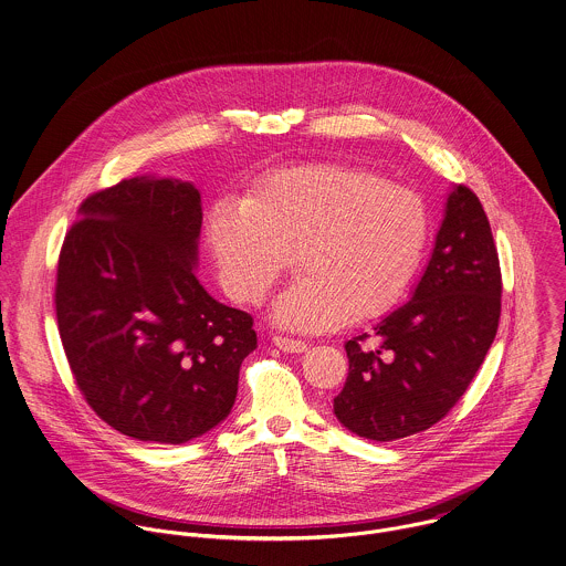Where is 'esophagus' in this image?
Masks as SVG:
<instances>
[{
  "instance_id": "1",
  "label": "esophagus",
  "mask_w": 566,
  "mask_h": 566,
  "mask_svg": "<svg viewBox=\"0 0 566 566\" xmlns=\"http://www.w3.org/2000/svg\"><path fill=\"white\" fill-rule=\"evenodd\" d=\"M272 342H274V346H279L285 353H305L307 350L305 339H296V337H287V335H274Z\"/></svg>"
}]
</instances>
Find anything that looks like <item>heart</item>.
Returning a JSON list of instances; mask_svg holds the SVG:
<instances>
[{"instance_id": "1", "label": "heart", "mask_w": 566, "mask_h": 566, "mask_svg": "<svg viewBox=\"0 0 566 566\" xmlns=\"http://www.w3.org/2000/svg\"><path fill=\"white\" fill-rule=\"evenodd\" d=\"M427 240L418 191L339 163L274 171L243 200H220L207 222L218 279L238 303L263 301L296 252L301 279L274 301L272 316L305 331L388 314Z\"/></svg>"}]
</instances>
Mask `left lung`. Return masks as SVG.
<instances>
[{
	"instance_id": "left-lung-1",
	"label": "left lung",
	"mask_w": 566,
	"mask_h": 566,
	"mask_svg": "<svg viewBox=\"0 0 566 566\" xmlns=\"http://www.w3.org/2000/svg\"><path fill=\"white\" fill-rule=\"evenodd\" d=\"M501 268L480 198L455 187L411 301L344 344L348 377L333 399L353 433L390 442L442 420L478 375L501 316Z\"/></svg>"
}]
</instances>
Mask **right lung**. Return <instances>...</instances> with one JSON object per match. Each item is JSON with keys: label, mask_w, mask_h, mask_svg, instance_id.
I'll use <instances>...</instances> for the list:
<instances>
[{"label": "right lung", "mask_w": 566, "mask_h": 566, "mask_svg": "<svg viewBox=\"0 0 566 566\" xmlns=\"http://www.w3.org/2000/svg\"><path fill=\"white\" fill-rule=\"evenodd\" d=\"M200 193L171 178H124L84 198L56 270L61 342L88 407L119 433L182 444L222 422L252 318L196 279Z\"/></svg>", "instance_id": "right-lung-1"}]
</instances>
